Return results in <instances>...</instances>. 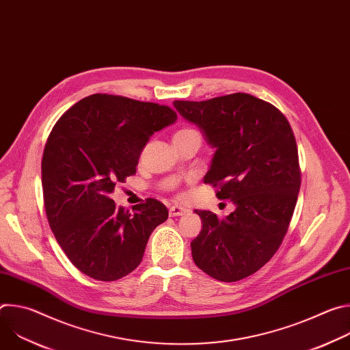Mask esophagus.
<instances>
[{
    "label": "esophagus",
    "mask_w": 350,
    "mask_h": 350,
    "mask_svg": "<svg viewBox=\"0 0 350 350\" xmlns=\"http://www.w3.org/2000/svg\"><path fill=\"white\" fill-rule=\"evenodd\" d=\"M189 211L188 209H185V208H183V206H170V209H169V215L172 216V217H176V216H183V215H187Z\"/></svg>",
    "instance_id": "1"
}]
</instances>
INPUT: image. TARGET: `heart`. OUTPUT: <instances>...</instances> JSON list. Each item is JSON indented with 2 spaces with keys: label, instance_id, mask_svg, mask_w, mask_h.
Returning a JSON list of instances; mask_svg holds the SVG:
<instances>
[{
  "label": "heart",
  "instance_id": "heart-1",
  "mask_svg": "<svg viewBox=\"0 0 350 350\" xmlns=\"http://www.w3.org/2000/svg\"><path fill=\"white\" fill-rule=\"evenodd\" d=\"M193 129H181V130H178L177 133H180V131H192Z\"/></svg>",
  "mask_w": 350,
  "mask_h": 350
}]
</instances>
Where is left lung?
I'll use <instances>...</instances> for the list:
<instances>
[{
    "label": "left lung",
    "instance_id": "left-lung-1",
    "mask_svg": "<svg viewBox=\"0 0 350 350\" xmlns=\"http://www.w3.org/2000/svg\"><path fill=\"white\" fill-rule=\"evenodd\" d=\"M173 105L216 148L205 184L235 205L226 219L195 211L202 230L192 259L219 281H239L274 256L288 231L301 188L293 131L280 109L243 92Z\"/></svg>",
    "mask_w": 350,
    "mask_h": 350
}]
</instances>
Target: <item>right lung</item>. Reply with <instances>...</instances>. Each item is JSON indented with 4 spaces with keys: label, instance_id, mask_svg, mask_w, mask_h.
<instances>
[{
    "label": "right lung",
    "instance_id": "obj_1",
    "mask_svg": "<svg viewBox=\"0 0 350 350\" xmlns=\"http://www.w3.org/2000/svg\"><path fill=\"white\" fill-rule=\"evenodd\" d=\"M176 119L166 105L92 94L49 133L41 161L46 219L62 251L85 275L115 281L131 273L149 235L167 220L158 199H145L130 213L116 208L109 193L135 174L149 137Z\"/></svg>",
    "mask_w": 350,
    "mask_h": 350
}]
</instances>
